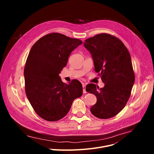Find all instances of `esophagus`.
Returning a JSON list of instances; mask_svg holds the SVG:
<instances>
[{"instance_id": "1", "label": "esophagus", "mask_w": 154, "mask_h": 154, "mask_svg": "<svg viewBox=\"0 0 154 154\" xmlns=\"http://www.w3.org/2000/svg\"><path fill=\"white\" fill-rule=\"evenodd\" d=\"M82 88H83V93H86V85L84 84V83H83L82 84Z\"/></svg>"}]
</instances>
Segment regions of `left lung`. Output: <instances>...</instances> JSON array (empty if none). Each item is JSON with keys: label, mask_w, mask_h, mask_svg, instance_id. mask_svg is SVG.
<instances>
[{"label": "left lung", "mask_w": 154, "mask_h": 154, "mask_svg": "<svg viewBox=\"0 0 154 154\" xmlns=\"http://www.w3.org/2000/svg\"><path fill=\"white\" fill-rule=\"evenodd\" d=\"M83 43L92 55L95 71L105 83L101 88L93 83L86 86V91L97 97L91 112L99 119L112 118L125 106L135 82L129 52L119 38L108 33L96 35Z\"/></svg>", "instance_id": "obj_1"}]
</instances>
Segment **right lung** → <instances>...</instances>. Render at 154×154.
<instances>
[{
	"label": "right lung",
	"mask_w": 154,
	"mask_h": 154,
	"mask_svg": "<svg viewBox=\"0 0 154 154\" xmlns=\"http://www.w3.org/2000/svg\"><path fill=\"white\" fill-rule=\"evenodd\" d=\"M80 39L51 33L38 39L31 48L24 74L27 97L36 113L48 121H57L68 114L72 102L82 95L81 83H63L59 74L66 66Z\"/></svg>",
	"instance_id": "right-lung-1"
}]
</instances>
